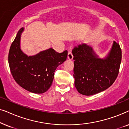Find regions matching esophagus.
<instances>
[{
    "mask_svg": "<svg viewBox=\"0 0 129 129\" xmlns=\"http://www.w3.org/2000/svg\"><path fill=\"white\" fill-rule=\"evenodd\" d=\"M73 54H72V52L71 51H69V52H68V59L72 60V59H73Z\"/></svg>",
    "mask_w": 129,
    "mask_h": 129,
    "instance_id": "esophagus-1",
    "label": "esophagus"
}]
</instances>
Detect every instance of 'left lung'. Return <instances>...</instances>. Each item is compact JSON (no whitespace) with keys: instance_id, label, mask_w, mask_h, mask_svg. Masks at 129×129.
Here are the masks:
<instances>
[{"instance_id":"left-lung-1","label":"left lung","mask_w":129,"mask_h":129,"mask_svg":"<svg viewBox=\"0 0 129 129\" xmlns=\"http://www.w3.org/2000/svg\"><path fill=\"white\" fill-rule=\"evenodd\" d=\"M75 86L79 93L91 96L101 92L113 84L119 74L121 50L119 43L113 42L112 48L104 58H100L92 47L86 43L75 47Z\"/></svg>"}]
</instances>
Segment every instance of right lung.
<instances>
[{
	"mask_svg": "<svg viewBox=\"0 0 129 129\" xmlns=\"http://www.w3.org/2000/svg\"><path fill=\"white\" fill-rule=\"evenodd\" d=\"M24 28L19 30L10 46L8 61L10 72L17 84L26 90L41 94L52 85L56 68L68 57V51L56 52L52 48L28 56L20 48L21 35Z\"/></svg>",
	"mask_w": 129,
	"mask_h": 129,
	"instance_id": "obj_1",
	"label": "right lung"
}]
</instances>
